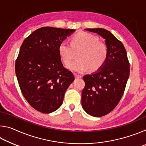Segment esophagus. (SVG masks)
Returning a JSON list of instances; mask_svg holds the SVG:
<instances>
[{"instance_id": "34e87169", "label": "esophagus", "mask_w": 146, "mask_h": 146, "mask_svg": "<svg viewBox=\"0 0 146 146\" xmlns=\"http://www.w3.org/2000/svg\"><path fill=\"white\" fill-rule=\"evenodd\" d=\"M75 77H76V78H81V77H82V75H78V74H76V73H75Z\"/></svg>"}]
</instances>
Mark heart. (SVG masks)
I'll return each mask as SVG.
<instances>
[{
    "mask_svg": "<svg viewBox=\"0 0 146 146\" xmlns=\"http://www.w3.org/2000/svg\"><path fill=\"white\" fill-rule=\"evenodd\" d=\"M78 59L70 63L78 51ZM58 53L63 62L70 70L83 72L89 68L95 71L102 67L107 60L108 49L106 43L97 36L79 32L72 36L71 43L63 41L58 46Z\"/></svg>",
    "mask_w": 146,
    "mask_h": 146,
    "instance_id": "heart-1",
    "label": "heart"
}]
</instances>
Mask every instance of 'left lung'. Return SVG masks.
<instances>
[{"mask_svg": "<svg viewBox=\"0 0 146 146\" xmlns=\"http://www.w3.org/2000/svg\"><path fill=\"white\" fill-rule=\"evenodd\" d=\"M85 30L104 38L108 49L102 67L83 77L85 87L82 92V108L89 115L101 117L112 111L122 98L129 76V62L123 44L110 31L103 28Z\"/></svg>", "mask_w": 146, "mask_h": 146, "instance_id": "left-lung-1", "label": "left lung"}]
</instances>
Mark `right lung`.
I'll list each match as a JSON object with an SVG mask.
<instances>
[{"label":"right lung","instance_id":"1","mask_svg":"<svg viewBox=\"0 0 146 146\" xmlns=\"http://www.w3.org/2000/svg\"><path fill=\"white\" fill-rule=\"evenodd\" d=\"M75 29L42 27L24 39L15 62L21 92L32 108L50 113L60 107L64 94L75 80L64 67L58 46Z\"/></svg>","mask_w":146,"mask_h":146}]
</instances>
